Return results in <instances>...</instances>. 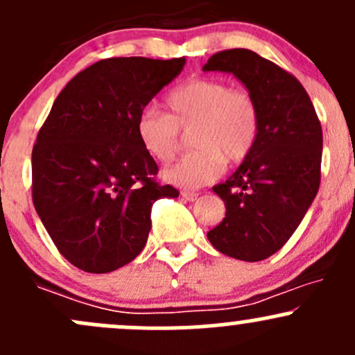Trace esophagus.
<instances>
[{
    "instance_id": "obj_1",
    "label": "esophagus",
    "mask_w": 355,
    "mask_h": 355,
    "mask_svg": "<svg viewBox=\"0 0 355 355\" xmlns=\"http://www.w3.org/2000/svg\"><path fill=\"white\" fill-rule=\"evenodd\" d=\"M180 196L184 197L185 200H196V199H197V196H199V193L193 192V190H182Z\"/></svg>"
}]
</instances>
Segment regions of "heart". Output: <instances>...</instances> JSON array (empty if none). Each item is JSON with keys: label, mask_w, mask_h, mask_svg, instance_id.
<instances>
[{"label": "heart", "mask_w": 355, "mask_h": 355, "mask_svg": "<svg viewBox=\"0 0 355 355\" xmlns=\"http://www.w3.org/2000/svg\"><path fill=\"white\" fill-rule=\"evenodd\" d=\"M166 114L144 109L136 132L144 151L170 163L190 134L196 151L163 173L166 182L196 189L219 178L226 163H243L260 134V110L252 93L216 78H190L165 96Z\"/></svg>", "instance_id": "obj_1"}]
</instances>
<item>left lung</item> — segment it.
Returning <instances> with one entry per match:
<instances>
[{
  "label": "left lung",
  "instance_id": "1",
  "mask_svg": "<svg viewBox=\"0 0 355 355\" xmlns=\"http://www.w3.org/2000/svg\"><path fill=\"white\" fill-rule=\"evenodd\" d=\"M202 69L233 73L260 110L252 155L225 184L212 187L225 200L226 218L207 238L227 257L260 262L286 245L316 197L322 124L303 85L257 52H216Z\"/></svg>",
  "mask_w": 355,
  "mask_h": 355
}]
</instances>
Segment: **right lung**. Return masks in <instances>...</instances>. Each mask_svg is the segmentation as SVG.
Returning <instances> with one entry per match:
<instances>
[{
    "label": "right lung",
    "instance_id": "1",
    "mask_svg": "<svg viewBox=\"0 0 355 355\" xmlns=\"http://www.w3.org/2000/svg\"><path fill=\"white\" fill-rule=\"evenodd\" d=\"M185 58H110L62 88L32 149V200L59 253L74 267L107 274L136 259L151 207L178 197L156 182L136 121L182 69Z\"/></svg>",
    "mask_w": 355,
    "mask_h": 355
}]
</instances>
